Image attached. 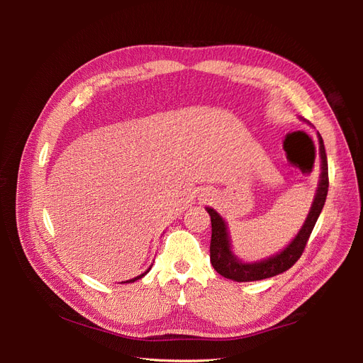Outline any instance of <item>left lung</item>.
Listing matches in <instances>:
<instances>
[{"instance_id": "left-lung-1", "label": "left lung", "mask_w": 363, "mask_h": 363, "mask_svg": "<svg viewBox=\"0 0 363 363\" xmlns=\"http://www.w3.org/2000/svg\"><path fill=\"white\" fill-rule=\"evenodd\" d=\"M320 152H321V182L320 188H318L315 201L312 204V208L309 215H307L306 223L300 233L295 236L292 242L284 248L280 255L274 256L268 260H263L259 263H248L239 262L230 251L228 236L224 219L219 216L213 208L206 207L208 215H211L212 221V239H211V262L218 274H221L223 277L235 280V281H255V280H263L277 276L280 272L288 271L294 263L298 260L303 255V251L307 245V240L311 238L312 230L320 216L325 196L328 191V164H327V155L324 148L323 138L320 136Z\"/></svg>"}]
</instances>
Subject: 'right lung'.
Instances as JSON below:
<instances>
[{"mask_svg": "<svg viewBox=\"0 0 363 363\" xmlns=\"http://www.w3.org/2000/svg\"><path fill=\"white\" fill-rule=\"evenodd\" d=\"M150 269H151V268H148V271H150ZM148 271H147V272H148ZM147 272H144V274H140V276H139V277H135L133 280H128V281H125V283H130V281H136V280H139V279H142V277H144Z\"/></svg>", "mask_w": 363, "mask_h": 363, "instance_id": "obj_1", "label": "right lung"}]
</instances>
